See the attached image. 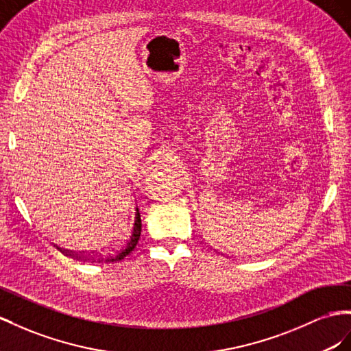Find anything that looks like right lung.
I'll list each match as a JSON object with an SVG mask.
<instances>
[{
    "mask_svg": "<svg viewBox=\"0 0 351 351\" xmlns=\"http://www.w3.org/2000/svg\"><path fill=\"white\" fill-rule=\"evenodd\" d=\"M141 230H142L141 213H139V209L136 206V208H134L132 230H130V234L128 236V239H125L123 243H120L119 246H115L112 250H110V252H106V255L92 258V263H117V261H121V259H124L132 252L134 247H136L138 240L141 237Z\"/></svg>",
    "mask_w": 351,
    "mask_h": 351,
    "instance_id": "right-lung-1",
    "label": "right lung"
}]
</instances>
